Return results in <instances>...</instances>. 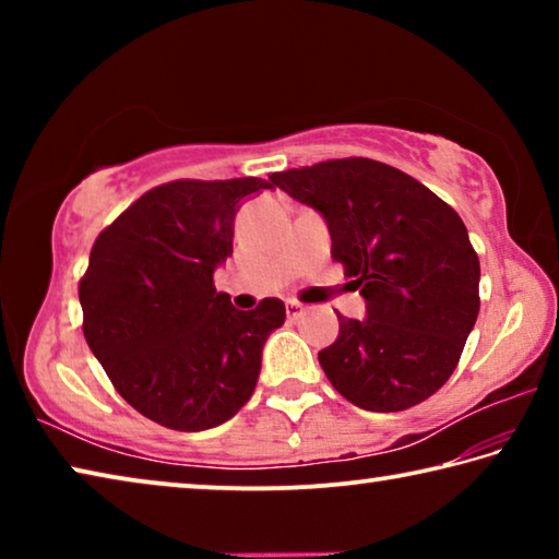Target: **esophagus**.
<instances>
[{
	"instance_id": "esophagus-1",
	"label": "esophagus",
	"mask_w": 559,
	"mask_h": 559,
	"mask_svg": "<svg viewBox=\"0 0 559 559\" xmlns=\"http://www.w3.org/2000/svg\"><path fill=\"white\" fill-rule=\"evenodd\" d=\"M302 313H306V306H302V302H298V300H288L286 302L288 320H298Z\"/></svg>"
}]
</instances>
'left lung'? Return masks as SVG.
Returning a JSON list of instances; mask_svg holds the SVG:
<instances>
[{"label":"left lung","instance_id":"1","mask_svg":"<svg viewBox=\"0 0 559 559\" xmlns=\"http://www.w3.org/2000/svg\"><path fill=\"white\" fill-rule=\"evenodd\" d=\"M271 182L323 216L330 253L365 298L367 318L337 313V340L318 353L330 384L367 412L429 400L456 370L480 306V263L461 216L367 157L286 169Z\"/></svg>","mask_w":559,"mask_h":559}]
</instances>
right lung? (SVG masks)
I'll return each mask as SVG.
<instances>
[{"label":"right lung","mask_w":559,"mask_h":559,"mask_svg":"<svg viewBox=\"0 0 559 559\" xmlns=\"http://www.w3.org/2000/svg\"><path fill=\"white\" fill-rule=\"evenodd\" d=\"M266 179H177L150 189L93 243L81 278L83 335L132 409L175 431L229 421L251 400L261 353L286 320L278 298L236 310L214 271L234 216Z\"/></svg>","instance_id":"obj_1"}]
</instances>
